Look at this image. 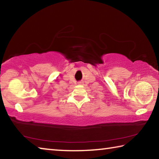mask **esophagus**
Returning a JSON list of instances; mask_svg holds the SVG:
<instances>
[{
  "label": "esophagus",
  "instance_id": "esophagus-1",
  "mask_svg": "<svg viewBox=\"0 0 159 159\" xmlns=\"http://www.w3.org/2000/svg\"><path fill=\"white\" fill-rule=\"evenodd\" d=\"M78 83H79V85H83V82H82V81H79V82Z\"/></svg>",
  "mask_w": 159,
  "mask_h": 159
}]
</instances>
